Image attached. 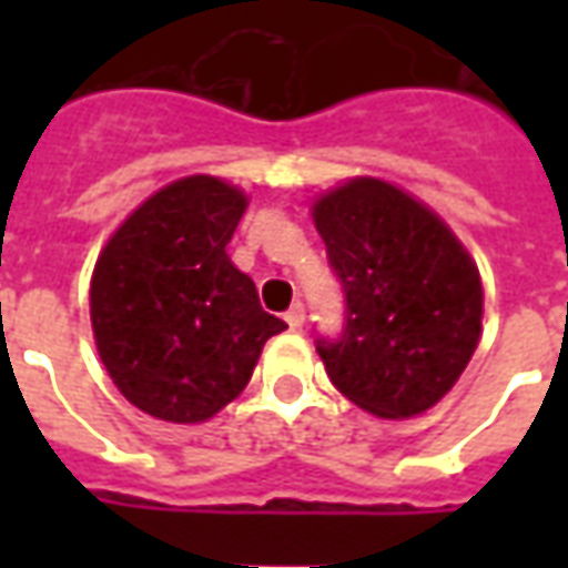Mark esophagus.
I'll list each match as a JSON object with an SVG mask.
<instances>
[{"instance_id": "34e87169", "label": "esophagus", "mask_w": 568, "mask_h": 568, "mask_svg": "<svg viewBox=\"0 0 568 568\" xmlns=\"http://www.w3.org/2000/svg\"><path fill=\"white\" fill-rule=\"evenodd\" d=\"M304 320H307V313H304V304H295V307L285 313V322H288V328H304Z\"/></svg>"}]
</instances>
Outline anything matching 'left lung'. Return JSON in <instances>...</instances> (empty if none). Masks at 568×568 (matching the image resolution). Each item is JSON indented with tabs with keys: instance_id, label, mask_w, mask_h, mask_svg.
Returning <instances> with one entry per match:
<instances>
[{
	"instance_id": "8db88e82",
	"label": "left lung",
	"mask_w": 568,
	"mask_h": 568,
	"mask_svg": "<svg viewBox=\"0 0 568 568\" xmlns=\"http://www.w3.org/2000/svg\"><path fill=\"white\" fill-rule=\"evenodd\" d=\"M313 222L346 297L344 334L316 341L328 377L374 417L426 414L480 341L477 264L435 212L371 175L322 194Z\"/></svg>"
}]
</instances>
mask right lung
<instances>
[{"label":"right lung","instance_id":"right-lung-1","mask_svg":"<svg viewBox=\"0 0 568 568\" xmlns=\"http://www.w3.org/2000/svg\"><path fill=\"white\" fill-rule=\"evenodd\" d=\"M246 203L215 175H185L130 212L97 258V349L121 395L149 417H215L285 328L224 252Z\"/></svg>","mask_w":568,"mask_h":568}]
</instances>
